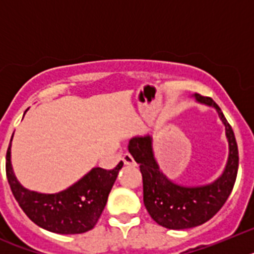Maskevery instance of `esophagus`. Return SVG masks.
Here are the masks:
<instances>
[{"label":"esophagus","mask_w":254,"mask_h":254,"mask_svg":"<svg viewBox=\"0 0 254 254\" xmlns=\"http://www.w3.org/2000/svg\"><path fill=\"white\" fill-rule=\"evenodd\" d=\"M122 160H123V163H125V165H128V167H134V165H136L133 158H132V155L128 154V152L123 155Z\"/></svg>","instance_id":"1"}]
</instances>
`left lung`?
Wrapping results in <instances>:
<instances>
[{
  "instance_id": "left-lung-1",
  "label": "left lung",
  "mask_w": 254,
  "mask_h": 254,
  "mask_svg": "<svg viewBox=\"0 0 254 254\" xmlns=\"http://www.w3.org/2000/svg\"><path fill=\"white\" fill-rule=\"evenodd\" d=\"M197 102L214 107L225 126L229 143L228 163L223 174L206 186L186 187L170 181L160 170L152 151L150 134L129 140L128 151L140 164L143 185V203L154 221L167 229H190L202 225L223 207L232 193L238 174V145L232 126L219 105L208 96L194 94Z\"/></svg>"
}]
</instances>
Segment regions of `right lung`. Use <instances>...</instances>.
Returning a JSON list of instances; mask_svg holds the SVG:
<instances>
[{
	"mask_svg": "<svg viewBox=\"0 0 254 254\" xmlns=\"http://www.w3.org/2000/svg\"><path fill=\"white\" fill-rule=\"evenodd\" d=\"M11 141L6 152V176L13 197L26 216L40 228L57 234H81L91 230L104 210L109 192L123 167L122 161L112 170L93 168L62 192L38 193L22 187L13 174Z\"/></svg>",
	"mask_w": 254,
	"mask_h": 254,
	"instance_id": "1",
	"label": "right lung"
}]
</instances>
